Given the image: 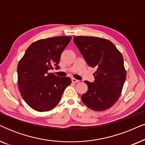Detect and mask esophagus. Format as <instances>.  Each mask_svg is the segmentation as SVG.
Returning a JSON list of instances; mask_svg holds the SVG:
<instances>
[{"label":"esophagus","instance_id":"34e87169","mask_svg":"<svg viewBox=\"0 0 145 145\" xmlns=\"http://www.w3.org/2000/svg\"><path fill=\"white\" fill-rule=\"evenodd\" d=\"M71 80H72V82H73V83H77V82H79V80L76 79V78H72V79Z\"/></svg>","mask_w":145,"mask_h":145}]
</instances>
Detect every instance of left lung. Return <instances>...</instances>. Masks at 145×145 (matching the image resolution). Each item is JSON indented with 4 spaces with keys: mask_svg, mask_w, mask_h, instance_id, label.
I'll use <instances>...</instances> for the list:
<instances>
[{
    "mask_svg": "<svg viewBox=\"0 0 145 145\" xmlns=\"http://www.w3.org/2000/svg\"><path fill=\"white\" fill-rule=\"evenodd\" d=\"M74 42L87 65L97 70L94 82L84 81L88 91L82 101L95 111L108 109L119 99L127 77L121 52L111 41L99 37L76 36Z\"/></svg>",
    "mask_w": 145,
    "mask_h": 145,
    "instance_id": "8db88e82",
    "label": "left lung"
}]
</instances>
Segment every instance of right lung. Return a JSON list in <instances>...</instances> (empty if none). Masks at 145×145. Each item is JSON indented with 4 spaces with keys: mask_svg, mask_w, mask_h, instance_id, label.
Instances as JSON below:
<instances>
[{
    "mask_svg": "<svg viewBox=\"0 0 145 145\" xmlns=\"http://www.w3.org/2000/svg\"><path fill=\"white\" fill-rule=\"evenodd\" d=\"M72 39L55 37L40 39L30 45L18 63V86L26 103L39 112L49 111L59 104L69 77H59L49 72L59 69L62 52Z\"/></svg>",
    "mask_w": 145,
    "mask_h": 145,
    "instance_id": "1",
    "label": "right lung"
}]
</instances>
